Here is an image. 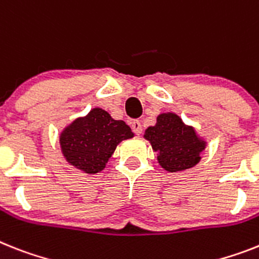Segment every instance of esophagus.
Instances as JSON below:
<instances>
[{
  "mask_svg": "<svg viewBox=\"0 0 259 259\" xmlns=\"http://www.w3.org/2000/svg\"><path fill=\"white\" fill-rule=\"evenodd\" d=\"M130 126H132V129H133V132L137 134V136H140V134L142 133V125H141V122L138 121V119L132 121V122H130Z\"/></svg>",
  "mask_w": 259,
  "mask_h": 259,
  "instance_id": "1",
  "label": "esophagus"
}]
</instances>
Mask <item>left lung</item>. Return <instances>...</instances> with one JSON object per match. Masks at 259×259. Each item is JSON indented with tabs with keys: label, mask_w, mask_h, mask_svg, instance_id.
I'll return each mask as SVG.
<instances>
[{
	"label": "left lung",
	"mask_w": 259,
	"mask_h": 259,
	"mask_svg": "<svg viewBox=\"0 0 259 259\" xmlns=\"http://www.w3.org/2000/svg\"><path fill=\"white\" fill-rule=\"evenodd\" d=\"M143 137L151 143L158 153V162L168 172L188 170L197 164L207 143L175 113L159 114L155 125L147 127Z\"/></svg>",
	"instance_id": "left-lung-1"
}]
</instances>
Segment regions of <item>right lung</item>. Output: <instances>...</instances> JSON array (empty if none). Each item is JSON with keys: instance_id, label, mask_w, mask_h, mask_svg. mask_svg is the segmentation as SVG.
I'll list each match as a JSON object with an SVG mask.
<instances>
[{"instance_id": "add662e5", "label": "right lung", "mask_w": 259, "mask_h": 259, "mask_svg": "<svg viewBox=\"0 0 259 259\" xmlns=\"http://www.w3.org/2000/svg\"><path fill=\"white\" fill-rule=\"evenodd\" d=\"M133 136L123 121L113 119L106 110L95 108L67 126L59 141L69 164L87 174H97L105 168L117 145Z\"/></svg>"}]
</instances>
